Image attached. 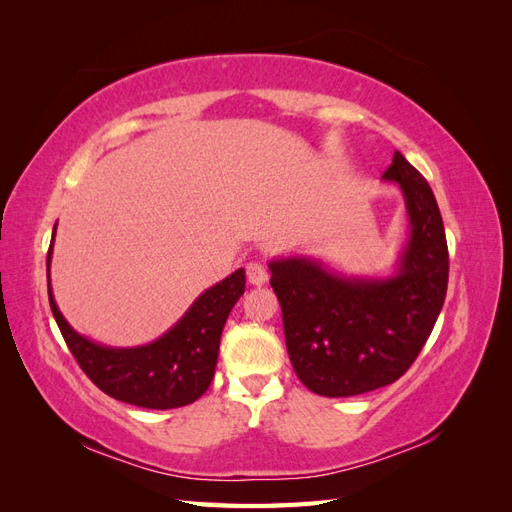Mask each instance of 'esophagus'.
Listing matches in <instances>:
<instances>
[{"label":"esophagus","instance_id":"1","mask_svg":"<svg viewBox=\"0 0 512 512\" xmlns=\"http://www.w3.org/2000/svg\"><path fill=\"white\" fill-rule=\"evenodd\" d=\"M247 282L252 286H265L269 282V271L265 265H260V262H247Z\"/></svg>","mask_w":512,"mask_h":512}]
</instances>
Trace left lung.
Here are the masks:
<instances>
[{
	"label": "left lung",
	"instance_id": "left-lung-1",
	"mask_svg": "<svg viewBox=\"0 0 512 512\" xmlns=\"http://www.w3.org/2000/svg\"><path fill=\"white\" fill-rule=\"evenodd\" d=\"M382 179L399 185L410 220L393 275H344L309 256L269 262L290 363L316 395L352 397L399 380L444 305L448 247L436 196L399 151Z\"/></svg>",
	"mask_w": 512,
	"mask_h": 512
}]
</instances>
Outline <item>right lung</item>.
<instances>
[{"label": "right lung", "instance_id": "1", "mask_svg": "<svg viewBox=\"0 0 512 512\" xmlns=\"http://www.w3.org/2000/svg\"><path fill=\"white\" fill-rule=\"evenodd\" d=\"M55 230L57 224L46 254L49 303L61 335L87 378L106 395L149 410L181 408L203 395L218 365L226 318L245 292V271L237 269L226 280L207 288L156 342L136 348H111L76 333L59 312L51 290Z\"/></svg>", "mask_w": 512, "mask_h": 512}]
</instances>
